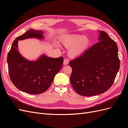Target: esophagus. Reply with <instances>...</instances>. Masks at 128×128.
<instances>
[{"instance_id": "esophagus-1", "label": "esophagus", "mask_w": 128, "mask_h": 128, "mask_svg": "<svg viewBox=\"0 0 128 128\" xmlns=\"http://www.w3.org/2000/svg\"><path fill=\"white\" fill-rule=\"evenodd\" d=\"M68 63H69V60H68L67 59H64V65H66V64H67Z\"/></svg>"}]
</instances>
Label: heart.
Listing matches in <instances>:
<instances>
[{
    "instance_id": "heart-1",
    "label": "heart",
    "mask_w": 128,
    "mask_h": 128,
    "mask_svg": "<svg viewBox=\"0 0 128 128\" xmlns=\"http://www.w3.org/2000/svg\"><path fill=\"white\" fill-rule=\"evenodd\" d=\"M90 42L87 36L77 34H68L62 40V43L69 48V54L72 57L83 54L88 48Z\"/></svg>"
}]
</instances>
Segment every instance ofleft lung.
<instances>
[{
    "label": "left lung",
    "instance_id": "1",
    "mask_svg": "<svg viewBox=\"0 0 128 128\" xmlns=\"http://www.w3.org/2000/svg\"><path fill=\"white\" fill-rule=\"evenodd\" d=\"M99 32V42L69 63L72 68V86L82 96H93L107 91L120 68L116 43L104 31Z\"/></svg>",
    "mask_w": 128,
    "mask_h": 128
}]
</instances>
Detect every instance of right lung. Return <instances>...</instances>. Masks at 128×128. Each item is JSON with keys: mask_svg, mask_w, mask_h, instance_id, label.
Instances as JSON below:
<instances>
[{"mask_svg": "<svg viewBox=\"0 0 128 128\" xmlns=\"http://www.w3.org/2000/svg\"><path fill=\"white\" fill-rule=\"evenodd\" d=\"M43 32L30 29L13 42L7 56L8 73L12 82L18 90L32 94H40L51 86L55 75L62 66L64 58L42 56L36 61H29L19 53L18 42L27 38H43Z\"/></svg>", "mask_w": 128, "mask_h": 128, "instance_id": "1", "label": "right lung"}]
</instances>
